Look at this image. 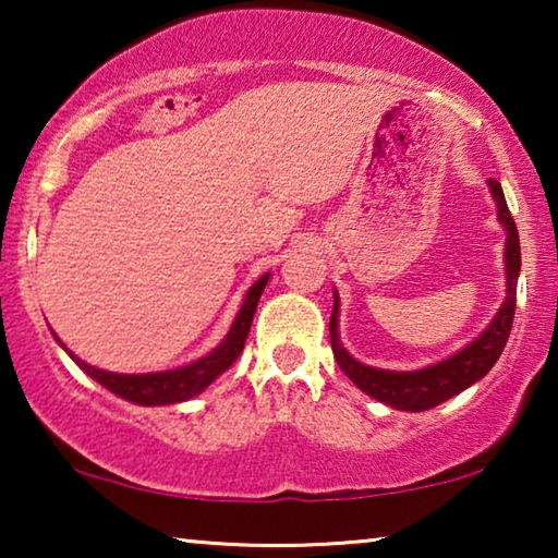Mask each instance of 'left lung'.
Segmentation results:
<instances>
[{
    "label": "left lung",
    "instance_id": "obj_1",
    "mask_svg": "<svg viewBox=\"0 0 558 558\" xmlns=\"http://www.w3.org/2000/svg\"><path fill=\"white\" fill-rule=\"evenodd\" d=\"M489 192L495 196L499 223L505 226L507 241H505V268H507V298L502 307L497 310L493 323L480 337L472 339L468 347H462L458 354L442 359L438 364H430L426 369L418 372H389V369H376V366L362 364L347 352L339 342L337 332V317H339V295L335 290V307L332 317H329V339H332V352L349 379H352L359 389L366 396L381 401L391 409L399 411H428L433 405L452 399L460 391H465L468 386L483 379V376L493 369L495 362L502 354L507 344V337L512 332V319L517 307V278L519 268H522V253H519V233L512 214L507 209L502 184L497 179H487Z\"/></svg>",
    "mask_w": 558,
    "mask_h": 558
}]
</instances>
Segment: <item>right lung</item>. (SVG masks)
<instances>
[{"instance_id":"right-lung-1","label":"right lung","mask_w":558,"mask_h":558,"mask_svg":"<svg viewBox=\"0 0 558 558\" xmlns=\"http://www.w3.org/2000/svg\"><path fill=\"white\" fill-rule=\"evenodd\" d=\"M270 272L258 278L253 286L248 288L243 298V305L235 315L233 325L229 329V335L223 337V342L211 349L209 354L196 359V362L179 366V369H169V372H155V374H116V372H102L96 369L83 362V359L75 356L69 347H65L59 337V342L65 354H69L75 364L86 372L90 379H96L100 386H106L108 391H112L120 399L140 403V405H169V403H179V401H189L194 399L196 393H202L206 386H209L216 376H221L229 366L239 359V354L243 352L245 337L251 332V323L253 315H256L258 300L263 295V288L268 286Z\"/></svg>"}]
</instances>
